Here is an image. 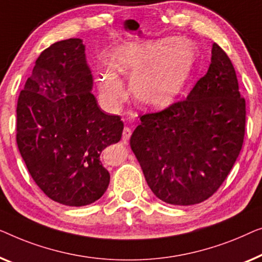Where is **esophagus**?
I'll list each match as a JSON object with an SVG mask.
<instances>
[{"label":"esophagus","instance_id":"1","mask_svg":"<svg viewBox=\"0 0 262 262\" xmlns=\"http://www.w3.org/2000/svg\"><path fill=\"white\" fill-rule=\"evenodd\" d=\"M130 135H132V130L128 127H124L123 133H122V141L124 143H127L128 140L130 139Z\"/></svg>","mask_w":262,"mask_h":262}]
</instances>
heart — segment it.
<instances>
[{
	"instance_id": "b5f03b06",
	"label": "heart",
	"mask_w": 262,
	"mask_h": 262,
	"mask_svg": "<svg viewBox=\"0 0 262 262\" xmlns=\"http://www.w3.org/2000/svg\"><path fill=\"white\" fill-rule=\"evenodd\" d=\"M196 62V50L178 38L148 42H126L110 57L112 68L99 73V99L115 112L126 97L119 73H129L130 90L136 104L145 109H163L182 94Z\"/></svg>"
}]
</instances>
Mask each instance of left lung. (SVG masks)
I'll list each match as a JSON object with an SVG mask.
<instances>
[{
	"label": "left lung",
	"mask_w": 262,
	"mask_h": 262,
	"mask_svg": "<svg viewBox=\"0 0 262 262\" xmlns=\"http://www.w3.org/2000/svg\"><path fill=\"white\" fill-rule=\"evenodd\" d=\"M130 147L153 193L193 205L219 190L245 138L246 101L227 53L213 43L211 64L184 101L140 116Z\"/></svg>",
	"instance_id": "8db88e82"
}]
</instances>
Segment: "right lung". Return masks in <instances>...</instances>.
<instances>
[{"label":"right lung","mask_w":262,"mask_h":262,"mask_svg":"<svg viewBox=\"0 0 262 262\" xmlns=\"http://www.w3.org/2000/svg\"><path fill=\"white\" fill-rule=\"evenodd\" d=\"M93 85L85 46L68 39L41 52L17 99L22 159L43 193L69 206L103 196L110 174L99 157L122 136L121 117L102 112Z\"/></svg>","instance_id":"right-lung-1"}]
</instances>
